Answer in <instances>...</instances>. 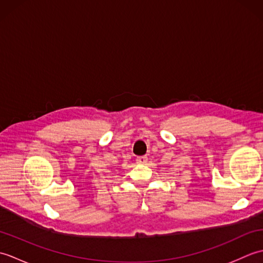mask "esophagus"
Returning <instances> with one entry per match:
<instances>
[{"label": "esophagus", "instance_id": "34e87169", "mask_svg": "<svg viewBox=\"0 0 263 263\" xmlns=\"http://www.w3.org/2000/svg\"><path fill=\"white\" fill-rule=\"evenodd\" d=\"M147 160H148L147 156H140V157L137 158V163L138 164H146Z\"/></svg>", "mask_w": 263, "mask_h": 263}]
</instances>
